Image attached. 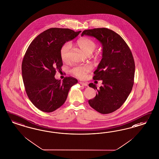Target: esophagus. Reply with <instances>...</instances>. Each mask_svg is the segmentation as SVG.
Returning <instances> with one entry per match:
<instances>
[{"instance_id":"1","label":"esophagus","mask_w":159,"mask_h":159,"mask_svg":"<svg viewBox=\"0 0 159 159\" xmlns=\"http://www.w3.org/2000/svg\"><path fill=\"white\" fill-rule=\"evenodd\" d=\"M80 84L82 86H88V84L87 83L83 82H80Z\"/></svg>"}]
</instances>
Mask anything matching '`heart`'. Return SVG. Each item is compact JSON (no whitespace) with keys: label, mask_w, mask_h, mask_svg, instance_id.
<instances>
[{"label":"heart","mask_w":159,"mask_h":159,"mask_svg":"<svg viewBox=\"0 0 159 159\" xmlns=\"http://www.w3.org/2000/svg\"><path fill=\"white\" fill-rule=\"evenodd\" d=\"M77 46L83 52L89 55L92 54L94 50L96 49L97 45L96 43L90 39L88 38H81L77 40ZM71 49V44L69 42L64 44L60 48V56L62 61L66 62L70 57V50ZM92 70V67L89 65L76 66L72 67L70 69V73L73 75L78 78H83L88 72Z\"/></svg>","instance_id":"b5f03b06"}]
</instances>
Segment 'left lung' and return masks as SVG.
<instances>
[{"label":"left lung","instance_id":"1","mask_svg":"<svg viewBox=\"0 0 159 159\" xmlns=\"http://www.w3.org/2000/svg\"><path fill=\"white\" fill-rule=\"evenodd\" d=\"M87 35L98 39L102 44V59L94 72V80H102L99 89L95 84L89 86L98 92L89 105L102 114L111 113L119 109L131 92L134 84V60L131 50L123 39L107 28L85 30Z\"/></svg>","mask_w":159,"mask_h":159}]
</instances>
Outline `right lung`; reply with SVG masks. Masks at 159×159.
Here are the masks:
<instances>
[{"label":"right lung","instance_id":"add662e5","mask_svg":"<svg viewBox=\"0 0 159 159\" xmlns=\"http://www.w3.org/2000/svg\"><path fill=\"white\" fill-rule=\"evenodd\" d=\"M81 31L50 28L40 33L28 47L22 61V74L29 99L38 109L52 112L65 102L69 91L77 80L66 77L62 82L55 78L63 65L61 47Z\"/></svg>","mask_w":159,"mask_h":159}]
</instances>
